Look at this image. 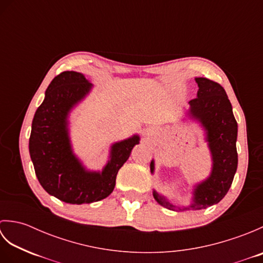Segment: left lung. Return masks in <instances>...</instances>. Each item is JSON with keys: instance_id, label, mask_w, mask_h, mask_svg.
<instances>
[{"instance_id": "left-lung-1", "label": "left lung", "mask_w": 263, "mask_h": 263, "mask_svg": "<svg viewBox=\"0 0 263 263\" xmlns=\"http://www.w3.org/2000/svg\"><path fill=\"white\" fill-rule=\"evenodd\" d=\"M195 81L199 87L198 97L189 102L190 113L205 128L214 166L209 178L195 187L193 203L180 208L182 211L205 209L219 202L230 190L237 170V123L225 89L206 78H197ZM150 171L154 172V161ZM154 198L165 208L175 210V205L156 191Z\"/></svg>"}]
</instances>
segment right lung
<instances>
[{
	"instance_id": "1",
	"label": "right lung",
	"mask_w": 263,
	"mask_h": 263,
	"mask_svg": "<svg viewBox=\"0 0 263 263\" xmlns=\"http://www.w3.org/2000/svg\"><path fill=\"white\" fill-rule=\"evenodd\" d=\"M90 88L91 83L79 72H62L49 83L32 120L29 153L36 176L47 193L66 203H90L107 198L115 187L117 172L139 143L135 136L113 144L110 160L102 173L85 171L72 154L66 116Z\"/></svg>"
}]
</instances>
